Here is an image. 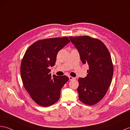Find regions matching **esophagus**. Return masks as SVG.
Here are the masks:
<instances>
[{"instance_id": "1", "label": "esophagus", "mask_w": 130, "mask_h": 130, "mask_svg": "<svg viewBox=\"0 0 130 130\" xmlns=\"http://www.w3.org/2000/svg\"><path fill=\"white\" fill-rule=\"evenodd\" d=\"M68 78H69V80H74V79H75V78L74 77H71V76H68Z\"/></svg>"}]
</instances>
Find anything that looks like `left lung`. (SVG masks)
Returning <instances> with one entry per match:
<instances>
[{"instance_id":"obj_1","label":"left lung","mask_w":130,"mask_h":130,"mask_svg":"<svg viewBox=\"0 0 130 130\" xmlns=\"http://www.w3.org/2000/svg\"><path fill=\"white\" fill-rule=\"evenodd\" d=\"M69 38L82 63L89 65L87 77L78 79L79 99L86 105H95L105 95L111 82L113 67L109 51L99 39L88 36Z\"/></svg>"}]
</instances>
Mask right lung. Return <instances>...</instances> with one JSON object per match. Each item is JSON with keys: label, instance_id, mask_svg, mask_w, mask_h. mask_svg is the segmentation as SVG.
Segmentation results:
<instances>
[{"label": "right lung", "instance_id": "right-lung-1", "mask_svg": "<svg viewBox=\"0 0 130 130\" xmlns=\"http://www.w3.org/2000/svg\"><path fill=\"white\" fill-rule=\"evenodd\" d=\"M70 42L67 37L51 38L34 42L25 52L21 63V77L25 89L38 105L50 106L59 100L61 90L69 80L67 76L51 77L57 55Z\"/></svg>", "mask_w": 130, "mask_h": 130}]
</instances>
